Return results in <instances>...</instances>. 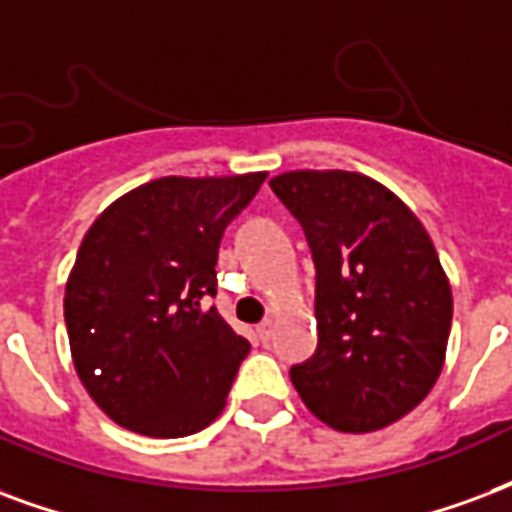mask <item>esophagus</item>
Listing matches in <instances>:
<instances>
[{
  "label": "esophagus",
  "mask_w": 512,
  "mask_h": 512,
  "mask_svg": "<svg viewBox=\"0 0 512 512\" xmlns=\"http://www.w3.org/2000/svg\"><path fill=\"white\" fill-rule=\"evenodd\" d=\"M271 333H274V320L268 317V320H263V323L257 325V336H260V342H268Z\"/></svg>",
  "instance_id": "34e87169"
}]
</instances>
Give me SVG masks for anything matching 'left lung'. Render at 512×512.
I'll return each mask as SVG.
<instances>
[{
    "instance_id": "8db88e82",
    "label": "left lung",
    "mask_w": 512,
    "mask_h": 512,
    "mask_svg": "<svg viewBox=\"0 0 512 512\" xmlns=\"http://www.w3.org/2000/svg\"><path fill=\"white\" fill-rule=\"evenodd\" d=\"M271 189L317 271V350L290 369L295 391L336 431L391 426L429 396L448 347L453 295L429 233L361 173L293 170Z\"/></svg>"
}]
</instances>
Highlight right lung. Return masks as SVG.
Instances as JSON below:
<instances>
[{
	"label": "right lung",
	"mask_w": 512,
	"mask_h": 512,
	"mask_svg": "<svg viewBox=\"0 0 512 512\" xmlns=\"http://www.w3.org/2000/svg\"><path fill=\"white\" fill-rule=\"evenodd\" d=\"M266 173L149 181L94 219L64 293L83 388L119 426L187 437L225 407L249 342L211 306L225 227Z\"/></svg>",
	"instance_id": "obj_1"
}]
</instances>
